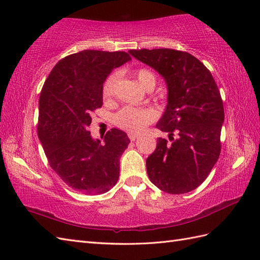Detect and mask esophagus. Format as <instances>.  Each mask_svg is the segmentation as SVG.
<instances>
[{"label":"esophagus","instance_id":"1","mask_svg":"<svg viewBox=\"0 0 260 260\" xmlns=\"http://www.w3.org/2000/svg\"><path fill=\"white\" fill-rule=\"evenodd\" d=\"M128 137L131 141H136L137 139H139V134H134V133H129L128 134Z\"/></svg>","mask_w":260,"mask_h":260}]
</instances>
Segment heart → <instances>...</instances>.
Instances as JSON below:
<instances>
[{"instance_id":"heart-1","label":"heart","mask_w":260,"mask_h":260,"mask_svg":"<svg viewBox=\"0 0 260 260\" xmlns=\"http://www.w3.org/2000/svg\"><path fill=\"white\" fill-rule=\"evenodd\" d=\"M137 80L143 88H146L148 85L155 86V76L150 70L140 69L136 73ZM116 82V76L110 75L103 86L104 98H110L114 93V87ZM154 119V112L150 108H139L126 106L121 108L115 115V123L120 128L132 132V133H140L145 128V126L151 123Z\"/></svg>"}]
</instances>
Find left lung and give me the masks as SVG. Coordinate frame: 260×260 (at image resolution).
<instances>
[{
    "instance_id": "left-lung-1",
    "label": "left lung",
    "mask_w": 260,
    "mask_h": 260,
    "mask_svg": "<svg viewBox=\"0 0 260 260\" xmlns=\"http://www.w3.org/2000/svg\"><path fill=\"white\" fill-rule=\"evenodd\" d=\"M161 75L168 105L156 127L169 133L157 139L146 158L151 182L171 194L197 189L217 163L224 120L223 104L211 73L192 54L173 49L128 51Z\"/></svg>"
}]
</instances>
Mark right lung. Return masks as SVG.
Listing matches in <instances>:
<instances>
[{
	"instance_id": "1",
	"label": "right lung",
	"mask_w": 260,
	"mask_h": 260,
	"mask_svg": "<svg viewBox=\"0 0 260 260\" xmlns=\"http://www.w3.org/2000/svg\"><path fill=\"white\" fill-rule=\"evenodd\" d=\"M124 51L84 50L54 66L39 99L38 136L50 167L71 189L102 194L117 183L119 157L129 144L112 128L93 140L91 114L103 106V86L113 69L129 61Z\"/></svg>"
}]
</instances>
